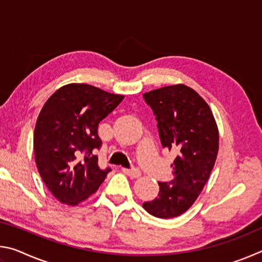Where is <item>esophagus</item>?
Masks as SVG:
<instances>
[{
    "label": "esophagus",
    "instance_id": "1",
    "mask_svg": "<svg viewBox=\"0 0 262 262\" xmlns=\"http://www.w3.org/2000/svg\"><path fill=\"white\" fill-rule=\"evenodd\" d=\"M122 172L127 174L130 178H140L141 177V171L137 170V168H122Z\"/></svg>",
    "mask_w": 262,
    "mask_h": 262
}]
</instances>
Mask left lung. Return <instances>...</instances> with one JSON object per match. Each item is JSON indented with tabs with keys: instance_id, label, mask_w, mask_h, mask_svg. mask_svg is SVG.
I'll return each instance as SVG.
<instances>
[{
	"instance_id": "8db88e82",
	"label": "left lung",
	"mask_w": 262,
	"mask_h": 262,
	"mask_svg": "<svg viewBox=\"0 0 262 262\" xmlns=\"http://www.w3.org/2000/svg\"><path fill=\"white\" fill-rule=\"evenodd\" d=\"M143 97L156 115L163 148L177 152L171 164L173 178L158 183L157 198L143 208L158 219H173L193 206L209 179L219 154V128L209 105L185 84L159 88Z\"/></svg>"
}]
</instances>
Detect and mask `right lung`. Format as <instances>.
<instances>
[{"mask_svg":"<svg viewBox=\"0 0 262 262\" xmlns=\"http://www.w3.org/2000/svg\"><path fill=\"white\" fill-rule=\"evenodd\" d=\"M125 96L90 84L70 83L47 99L34 128V159L43 183L64 205L75 207L97 192L111 168L100 170L98 125Z\"/></svg>","mask_w":262,"mask_h":262,"instance_id":"1","label":"right lung"}]
</instances>
